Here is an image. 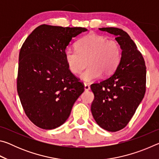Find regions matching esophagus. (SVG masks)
Listing matches in <instances>:
<instances>
[{
    "mask_svg": "<svg viewBox=\"0 0 159 159\" xmlns=\"http://www.w3.org/2000/svg\"><path fill=\"white\" fill-rule=\"evenodd\" d=\"M84 89H85V91L89 90L90 89V85H88V84H87V83H85V84H84Z\"/></svg>",
    "mask_w": 159,
    "mask_h": 159,
    "instance_id": "1",
    "label": "esophagus"
}]
</instances>
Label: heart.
<instances>
[{
	"label": "heart",
	"instance_id": "heart-1",
	"mask_svg": "<svg viewBox=\"0 0 159 159\" xmlns=\"http://www.w3.org/2000/svg\"><path fill=\"white\" fill-rule=\"evenodd\" d=\"M77 49L68 48L64 51L67 66L72 73L80 74V79L91 82L103 74L108 76L116 69L121 57V48L117 41L108 40L105 36L89 34L79 40Z\"/></svg>",
	"mask_w": 159,
	"mask_h": 159
}]
</instances>
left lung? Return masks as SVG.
I'll return each mask as SVG.
<instances>
[{
    "label": "left lung",
    "mask_w": 159,
    "mask_h": 159,
    "mask_svg": "<svg viewBox=\"0 0 159 159\" xmlns=\"http://www.w3.org/2000/svg\"><path fill=\"white\" fill-rule=\"evenodd\" d=\"M116 36L121 57L111 76L90 86L95 95L91 111L96 123L107 131L116 132L127 125L146 91V66L141 52L122 29L99 28Z\"/></svg>",
    "instance_id": "obj_1"
}]
</instances>
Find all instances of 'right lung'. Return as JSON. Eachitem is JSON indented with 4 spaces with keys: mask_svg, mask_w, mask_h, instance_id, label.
I'll return each mask as SVG.
<instances>
[{
    "mask_svg": "<svg viewBox=\"0 0 159 159\" xmlns=\"http://www.w3.org/2000/svg\"><path fill=\"white\" fill-rule=\"evenodd\" d=\"M88 29L43 25L25 40L19 55L17 93L29 120L52 130L63 124L84 91L67 66L64 51Z\"/></svg>",
    "mask_w": 159,
    "mask_h": 159,
    "instance_id": "right-lung-1",
    "label": "right lung"
}]
</instances>
